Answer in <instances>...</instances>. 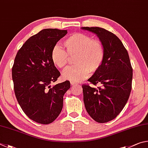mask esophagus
I'll return each instance as SVG.
<instances>
[{"mask_svg": "<svg viewBox=\"0 0 148 148\" xmlns=\"http://www.w3.org/2000/svg\"><path fill=\"white\" fill-rule=\"evenodd\" d=\"M70 83H71V84L72 85V86H73V85H79L78 83H77V82H73V81H70Z\"/></svg>", "mask_w": 148, "mask_h": 148, "instance_id": "obj_1", "label": "esophagus"}]
</instances>
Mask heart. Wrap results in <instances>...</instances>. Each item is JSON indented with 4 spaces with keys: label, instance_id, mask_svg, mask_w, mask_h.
<instances>
[{
    "label": "heart",
    "instance_id": "b5f03b06",
    "mask_svg": "<svg viewBox=\"0 0 148 148\" xmlns=\"http://www.w3.org/2000/svg\"><path fill=\"white\" fill-rule=\"evenodd\" d=\"M66 50L56 45L51 51V58L53 64L59 69H64L69 61V55L76 54L77 65L66 68L62 72L66 80L79 82L99 70L104 61L105 47L99 40L92 39L84 33H74L63 41Z\"/></svg>",
    "mask_w": 148,
    "mask_h": 148
}]
</instances>
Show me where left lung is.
Segmentation results:
<instances>
[{
  "instance_id": "obj_1",
  "label": "left lung",
  "mask_w": 148,
  "mask_h": 148,
  "mask_svg": "<svg viewBox=\"0 0 148 148\" xmlns=\"http://www.w3.org/2000/svg\"><path fill=\"white\" fill-rule=\"evenodd\" d=\"M94 32L105 47L101 68L88 80L92 85H82L87 112L98 123H106L117 116L129 99L132 88L133 68L129 54L114 34L99 27H82ZM97 84L100 87H95Z\"/></svg>"
}]
</instances>
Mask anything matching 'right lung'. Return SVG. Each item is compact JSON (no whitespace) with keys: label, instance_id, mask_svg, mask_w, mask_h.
I'll list each match as a JSON object with an SVG mask.
<instances>
[{"label":"right lung","instance_id":"1","mask_svg":"<svg viewBox=\"0 0 148 148\" xmlns=\"http://www.w3.org/2000/svg\"><path fill=\"white\" fill-rule=\"evenodd\" d=\"M66 30L47 28L30 37L18 51L12 73L15 97L25 114L41 124L56 120L63 107L68 81L53 86L60 75L51 60L53 47Z\"/></svg>","mask_w":148,"mask_h":148}]
</instances>
